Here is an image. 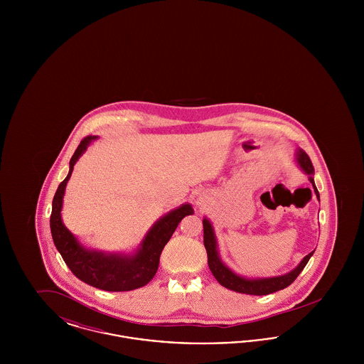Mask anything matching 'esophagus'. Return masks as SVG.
<instances>
[{"label":"esophagus","mask_w":364,"mask_h":364,"mask_svg":"<svg viewBox=\"0 0 364 364\" xmlns=\"http://www.w3.org/2000/svg\"><path fill=\"white\" fill-rule=\"evenodd\" d=\"M198 203H199V205H200V202H198Z\"/></svg>","instance_id":"1"}]
</instances>
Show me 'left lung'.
I'll return each mask as SVG.
<instances>
[{
    "label": "left lung",
    "mask_w": 364,
    "mask_h": 364,
    "mask_svg": "<svg viewBox=\"0 0 364 364\" xmlns=\"http://www.w3.org/2000/svg\"><path fill=\"white\" fill-rule=\"evenodd\" d=\"M300 168L310 176V181H311L314 191L316 193V196L319 198V192L315 187L314 183V166H312L311 159L307 156L303 150L297 151L296 156ZM203 244L205 248L208 251V263L213 276L215 279L228 289L239 292V294H255V296H263V294H270L281 291L287 287H289L297 276L303 272V269L306 267L307 262L314 254V251L310 252L309 255H306L303 260L300 262V264L292 270L288 274L279 276V277L272 278H259V279H248V278L240 277L237 274H235L230 269H228L225 264L221 262L218 252H217V242H215V236L213 232V226L208 223V220H203Z\"/></svg>",
    "instance_id": "left-lung-1"
}]
</instances>
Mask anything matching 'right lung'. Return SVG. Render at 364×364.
<instances>
[{"label": "right lung", "instance_id": "obj_1", "mask_svg": "<svg viewBox=\"0 0 364 364\" xmlns=\"http://www.w3.org/2000/svg\"><path fill=\"white\" fill-rule=\"evenodd\" d=\"M95 138L97 136L88 135L80 141L76 151L70 158V173L64 181H61L55 191L50 215L53 242L61 254L63 259L70 267V272L88 285L109 292L138 289L154 278L159 264V257L165 244L172 237L178 223L186 215L193 214V210L191 205H183L181 208L168 213L149 230L136 254L131 257H122L117 254L106 255L82 247L63 224L61 208L63 196L73 171V165L76 164L79 156L86 151L90 141Z\"/></svg>", "mask_w": 364, "mask_h": 364}]
</instances>
